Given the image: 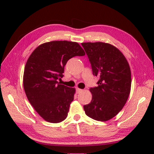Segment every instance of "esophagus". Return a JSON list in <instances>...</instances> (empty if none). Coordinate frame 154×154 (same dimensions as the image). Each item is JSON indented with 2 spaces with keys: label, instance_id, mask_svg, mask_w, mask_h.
<instances>
[{
  "label": "esophagus",
  "instance_id": "34e87169",
  "mask_svg": "<svg viewBox=\"0 0 154 154\" xmlns=\"http://www.w3.org/2000/svg\"><path fill=\"white\" fill-rule=\"evenodd\" d=\"M83 91V90L82 89H80V88H76V92H77V93H80V92H81Z\"/></svg>",
  "mask_w": 154,
  "mask_h": 154
}]
</instances>
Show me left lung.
Returning a JSON list of instances; mask_svg holds the SVG:
<instances>
[{"mask_svg": "<svg viewBox=\"0 0 154 154\" xmlns=\"http://www.w3.org/2000/svg\"><path fill=\"white\" fill-rule=\"evenodd\" d=\"M89 58L98 86L90 89L92 97L84 105L85 114L99 121L116 116L125 106L131 90V71L124 54L111 44L81 43Z\"/></svg>", "mask_w": 154, "mask_h": 154, "instance_id": "left-lung-1", "label": "left lung"}]
</instances>
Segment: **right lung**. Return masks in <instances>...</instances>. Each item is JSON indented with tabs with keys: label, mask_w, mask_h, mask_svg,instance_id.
<instances>
[{
	"label": "right lung",
	"mask_w": 154,
	"mask_h": 154,
	"mask_svg": "<svg viewBox=\"0 0 154 154\" xmlns=\"http://www.w3.org/2000/svg\"><path fill=\"white\" fill-rule=\"evenodd\" d=\"M85 53L76 42L55 41L43 43L27 60L23 86L27 99L40 116L49 123L66 119L75 92L58 83L69 59Z\"/></svg>",
	"instance_id": "1"
}]
</instances>
